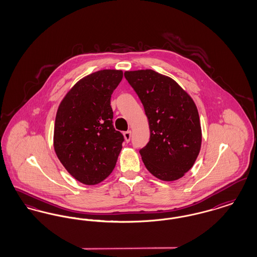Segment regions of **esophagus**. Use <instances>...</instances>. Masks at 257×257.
Returning <instances> with one entry per match:
<instances>
[{
    "mask_svg": "<svg viewBox=\"0 0 257 257\" xmlns=\"http://www.w3.org/2000/svg\"><path fill=\"white\" fill-rule=\"evenodd\" d=\"M123 135H124L125 141H126L127 143H129V142H130V140H131V137H132V132L129 130V131H126V132H125Z\"/></svg>",
    "mask_w": 257,
    "mask_h": 257,
    "instance_id": "34e87169",
    "label": "esophagus"
}]
</instances>
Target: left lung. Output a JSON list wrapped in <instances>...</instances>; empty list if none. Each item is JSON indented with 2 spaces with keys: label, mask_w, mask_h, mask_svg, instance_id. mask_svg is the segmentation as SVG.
<instances>
[{
  "label": "left lung",
  "mask_w": 257,
  "mask_h": 257,
  "mask_svg": "<svg viewBox=\"0 0 257 257\" xmlns=\"http://www.w3.org/2000/svg\"><path fill=\"white\" fill-rule=\"evenodd\" d=\"M124 76L144 105L150 138L140 150L148 171L164 181L184 176L201 147L196 104L170 77L154 70L126 71Z\"/></svg>",
  "instance_id": "obj_1"
}]
</instances>
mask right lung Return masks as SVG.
I'll list each match as a JSON object with an SVG mask.
<instances>
[{"instance_id": "1", "label": "right lung", "mask_w": 257, "mask_h": 257, "mask_svg": "<svg viewBox=\"0 0 257 257\" xmlns=\"http://www.w3.org/2000/svg\"><path fill=\"white\" fill-rule=\"evenodd\" d=\"M122 77L121 70L114 69L89 74L59 106L54 148L62 166L81 183H100L115 167L124 137L113 128L110 97Z\"/></svg>"}]
</instances>
